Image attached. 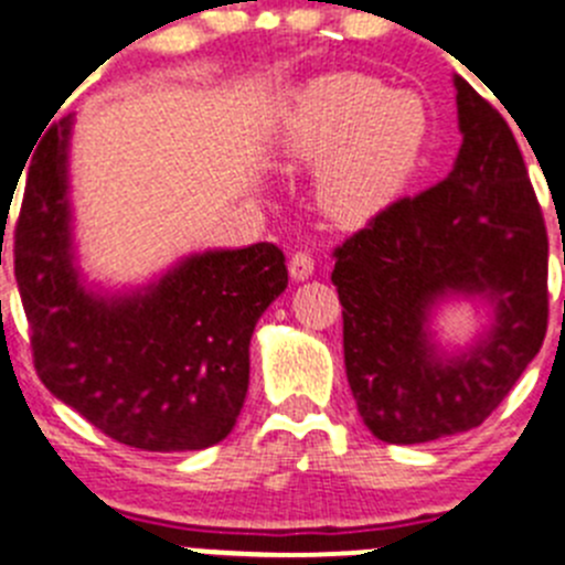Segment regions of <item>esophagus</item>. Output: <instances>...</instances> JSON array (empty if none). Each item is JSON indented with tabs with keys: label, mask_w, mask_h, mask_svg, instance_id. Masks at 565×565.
Here are the masks:
<instances>
[{
	"label": "esophagus",
	"mask_w": 565,
	"mask_h": 565,
	"mask_svg": "<svg viewBox=\"0 0 565 565\" xmlns=\"http://www.w3.org/2000/svg\"><path fill=\"white\" fill-rule=\"evenodd\" d=\"M312 273H315V258L309 256L307 250H295L292 256H289V276H292L295 281H307Z\"/></svg>",
	"instance_id": "1"
}]
</instances>
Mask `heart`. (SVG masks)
Masks as SVG:
<instances>
[{
	"instance_id": "b5f03b06",
	"label": "heart",
	"mask_w": 565,
	"mask_h": 565,
	"mask_svg": "<svg viewBox=\"0 0 565 565\" xmlns=\"http://www.w3.org/2000/svg\"><path fill=\"white\" fill-rule=\"evenodd\" d=\"M428 111L383 81L334 73L309 81L281 120V151L320 166V205L334 220L363 222L385 211L414 177L428 143Z\"/></svg>"
}]
</instances>
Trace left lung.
<instances>
[{"instance_id": "obj_1", "label": "left lung", "mask_w": 565, "mask_h": 565, "mask_svg": "<svg viewBox=\"0 0 565 565\" xmlns=\"http://www.w3.org/2000/svg\"><path fill=\"white\" fill-rule=\"evenodd\" d=\"M454 84V171L334 250L345 377L365 428L388 445L479 428L546 338L548 238L523 154L498 109L459 75ZM450 294L493 309L491 329L456 355L429 332V312Z\"/></svg>"}]
</instances>
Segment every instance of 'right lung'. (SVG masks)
Masks as SVG:
<instances>
[{
    "instance_id": "add662e5",
    "label": "right lung",
    "mask_w": 565,
    "mask_h": 565,
    "mask_svg": "<svg viewBox=\"0 0 565 565\" xmlns=\"http://www.w3.org/2000/svg\"><path fill=\"white\" fill-rule=\"evenodd\" d=\"M70 131L73 115L35 146L13 227L35 371L120 445L154 454L216 445L245 405L253 329L287 289L284 253L270 242L194 253L149 287L95 292L75 267Z\"/></svg>"
}]
</instances>
